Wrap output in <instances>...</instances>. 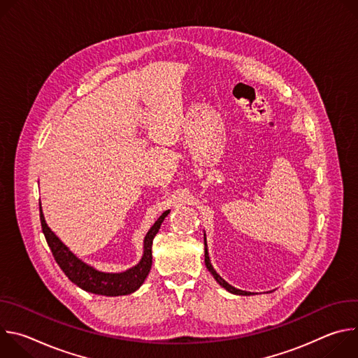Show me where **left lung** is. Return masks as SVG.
<instances>
[{
    "mask_svg": "<svg viewBox=\"0 0 358 358\" xmlns=\"http://www.w3.org/2000/svg\"><path fill=\"white\" fill-rule=\"evenodd\" d=\"M203 245H206V266H207V269L213 273V276H214V279L222 286V287H225L228 292H231V293H234V294H242V296H249V294H252L250 292H245V290H239V289H236V287H234V286H231L229 283H227L217 272H215V269L213 268V265H211V261H210V257H208V249H207V238H206V234H203Z\"/></svg>",
    "mask_w": 358,
    "mask_h": 358,
    "instance_id": "8db88e82",
    "label": "left lung"
}]
</instances>
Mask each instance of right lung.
<instances>
[{"mask_svg":"<svg viewBox=\"0 0 358 358\" xmlns=\"http://www.w3.org/2000/svg\"><path fill=\"white\" fill-rule=\"evenodd\" d=\"M170 211H164L162 217L155 222L150 228V231L145 234L144 238V252L141 261L120 273H106V272H100L87 264L82 262L76 255H73L69 248L52 232L50 228L46 225L43 214H42V207L39 202V217H41V225H42V232L45 235V239L52 250L54 258L59 268L64 271V273L68 276L71 282H73L76 286L80 289L94 293V294H101V296H124L136 292L147 278L150 269H151V246H152V239H155L156 234L159 232L162 222L164 218L169 215Z\"/></svg>","mask_w":358,"mask_h":358,"instance_id":"1","label":"right lung"}]
</instances>
